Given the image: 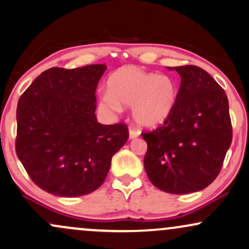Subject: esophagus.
I'll use <instances>...</instances> for the list:
<instances>
[{"label": "esophagus", "instance_id": "obj_1", "mask_svg": "<svg viewBox=\"0 0 249 249\" xmlns=\"http://www.w3.org/2000/svg\"><path fill=\"white\" fill-rule=\"evenodd\" d=\"M139 135H140L139 131L135 130V129H131V128H130V129H129V139H130V140L136 139V137L139 136Z\"/></svg>", "mask_w": 249, "mask_h": 249}]
</instances>
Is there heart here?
<instances>
[{"instance_id":"b5f03b06","label":"heart","mask_w":249,"mask_h":249,"mask_svg":"<svg viewBox=\"0 0 249 249\" xmlns=\"http://www.w3.org/2000/svg\"><path fill=\"white\" fill-rule=\"evenodd\" d=\"M100 105L119 110L131 106L134 122L142 128H157L170 118L178 99V84L168 75H158L139 67H122L107 79Z\"/></svg>"}]
</instances>
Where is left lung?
Returning <instances> with one entry per match:
<instances>
[{"label": "left lung", "instance_id": "1", "mask_svg": "<svg viewBox=\"0 0 249 249\" xmlns=\"http://www.w3.org/2000/svg\"><path fill=\"white\" fill-rule=\"evenodd\" d=\"M181 77L176 107L164 124L143 133L144 167L162 192L188 194L207 188L219 174L232 142L225 91L196 66L167 67Z\"/></svg>", "mask_w": 249, "mask_h": 249}]
</instances>
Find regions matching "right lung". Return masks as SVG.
<instances>
[{
  "mask_svg": "<svg viewBox=\"0 0 249 249\" xmlns=\"http://www.w3.org/2000/svg\"><path fill=\"white\" fill-rule=\"evenodd\" d=\"M106 69L51 68L18 100L17 156L33 182L52 195L78 197L99 188L129 137L125 124L97 120L96 90Z\"/></svg>",
  "mask_w": 249,
  "mask_h": 249,
  "instance_id": "right-lung-1",
  "label": "right lung"
}]
</instances>
